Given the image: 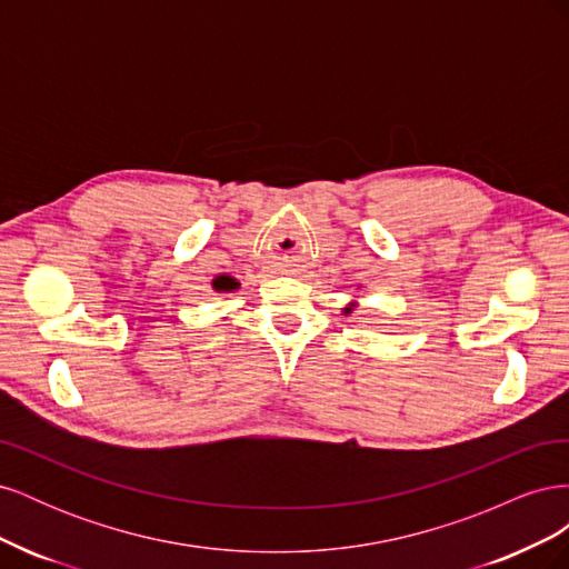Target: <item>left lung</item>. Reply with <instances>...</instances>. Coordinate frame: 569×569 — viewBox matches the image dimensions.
Here are the masks:
<instances>
[{"label": "left lung", "mask_w": 569, "mask_h": 569, "mask_svg": "<svg viewBox=\"0 0 569 569\" xmlns=\"http://www.w3.org/2000/svg\"><path fill=\"white\" fill-rule=\"evenodd\" d=\"M356 306H358V301H349L347 306H343V308H341V313H343V316H349V313L353 311V308H356Z\"/></svg>", "instance_id": "obj_1"}]
</instances>
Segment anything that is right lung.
Returning <instances> with one entry per match:
<instances>
[{
    "label": "right lung",
    "mask_w": 569,
    "mask_h": 569,
    "mask_svg": "<svg viewBox=\"0 0 569 569\" xmlns=\"http://www.w3.org/2000/svg\"><path fill=\"white\" fill-rule=\"evenodd\" d=\"M211 284H213V289H216V291H234V289L239 287V282H234V280H226V278H216Z\"/></svg>",
    "instance_id": "add662e5"
}]
</instances>
